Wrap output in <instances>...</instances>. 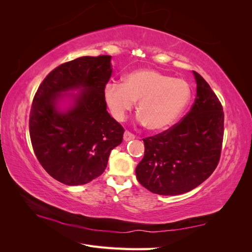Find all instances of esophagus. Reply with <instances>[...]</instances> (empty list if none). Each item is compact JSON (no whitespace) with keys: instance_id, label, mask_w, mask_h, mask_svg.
I'll use <instances>...</instances> for the list:
<instances>
[{"instance_id":"obj_1","label":"esophagus","mask_w":252,"mask_h":252,"mask_svg":"<svg viewBox=\"0 0 252 252\" xmlns=\"http://www.w3.org/2000/svg\"><path fill=\"white\" fill-rule=\"evenodd\" d=\"M135 138V135L133 134V133H131V132H129V131H125L124 132V141H130V140H133Z\"/></svg>"}]
</instances>
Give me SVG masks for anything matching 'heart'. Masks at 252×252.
<instances>
[{
	"mask_svg": "<svg viewBox=\"0 0 252 252\" xmlns=\"http://www.w3.org/2000/svg\"><path fill=\"white\" fill-rule=\"evenodd\" d=\"M104 100L110 114L123 121L138 102V120L154 131H163L177 123L191 100V87L154 69L129 73L124 83L110 81L104 87Z\"/></svg>",
	"mask_w": 252,
	"mask_h": 252,
	"instance_id": "b5f03b06",
	"label": "heart"
}]
</instances>
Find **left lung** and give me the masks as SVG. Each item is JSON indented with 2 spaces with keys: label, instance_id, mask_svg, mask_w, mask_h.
I'll return each instance as SVG.
<instances>
[{
  "label": "left lung",
  "instance_id": "1",
  "mask_svg": "<svg viewBox=\"0 0 252 252\" xmlns=\"http://www.w3.org/2000/svg\"><path fill=\"white\" fill-rule=\"evenodd\" d=\"M196 97L179 123L143 139L144 158L136 166L140 184L161 195L190 191L207 180L220 161L224 136L222 104L208 83L193 71Z\"/></svg>",
  "mask_w": 252,
  "mask_h": 252
}]
</instances>
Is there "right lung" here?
<instances>
[{
	"label": "right lung",
	"instance_id": "1",
	"mask_svg": "<svg viewBox=\"0 0 252 252\" xmlns=\"http://www.w3.org/2000/svg\"><path fill=\"white\" fill-rule=\"evenodd\" d=\"M110 56L82 57L48 73L33 97L29 133L36 158L53 179L68 186L87 184L107 167L111 150L123 141L124 128L110 117L104 87L112 69ZM74 96L66 112L57 108L63 93Z\"/></svg>",
	"mask_w": 252,
	"mask_h": 252
}]
</instances>
